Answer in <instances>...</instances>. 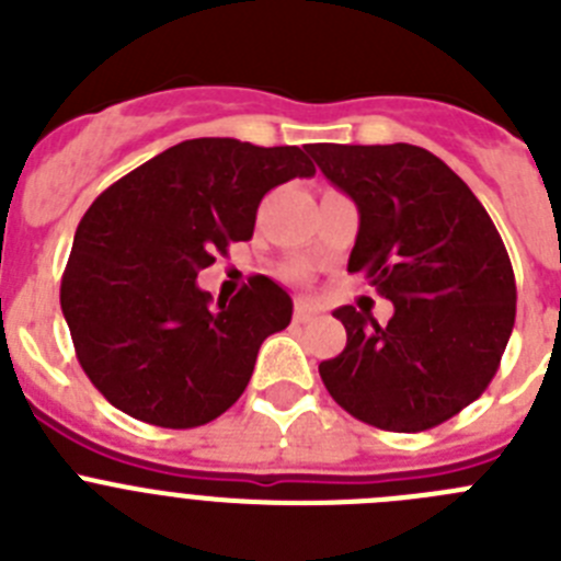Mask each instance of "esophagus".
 <instances>
[{"label": "esophagus", "instance_id": "esophagus-1", "mask_svg": "<svg viewBox=\"0 0 561 561\" xmlns=\"http://www.w3.org/2000/svg\"><path fill=\"white\" fill-rule=\"evenodd\" d=\"M317 311L309 309V306H297L295 309V323H314Z\"/></svg>", "mask_w": 561, "mask_h": 561}]
</instances>
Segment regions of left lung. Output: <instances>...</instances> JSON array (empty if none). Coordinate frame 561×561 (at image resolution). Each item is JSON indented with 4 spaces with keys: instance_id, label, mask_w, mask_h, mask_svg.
<instances>
[{
    "instance_id": "1",
    "label": "left lung",
    "mask_w": 561,
    "mask_h": 561,
    "mask_svg": "<svg viewBox=\"0 0 561 561\" xmlns=\"http://www.w3.org/2000/svg\"><path fill=\"white\" fill-rule=\"evenodd\" d=\"M309 153L359 210L348 272L393 304L388 325L354 306L334 311L348 342L320 362L323 385L370 427H438L489 388L512 336L517 286L503 238L427 148L317 142Z\"/></svg>"
}]
</instances>
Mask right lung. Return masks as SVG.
Returning <instances> with one entry per match:
<instances>
[{
  "label": "right lung",
  "instance_id": "right-lung-1",
  "mask_svg": "<svg viewBox=\"0 0 561 561\" xmlns=\"http://www.w3.org/2000/svg\"><path fill=\"white\" fill-rule=\"evenodd\" d=\"M314 176L297 146L199 137L157 153L83 213L61 277V311L89 381L153 427L191 430L244 393L257 348L291 320L264 275L210 306L196 275L247 241L272 187Z\"/></svg>",
  "mask_w": 561,
  "mask_h": 561
}]
</instances>
